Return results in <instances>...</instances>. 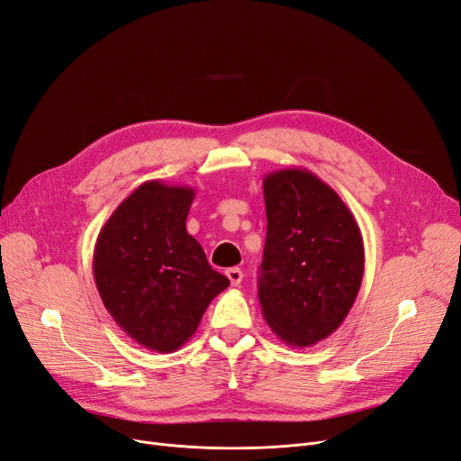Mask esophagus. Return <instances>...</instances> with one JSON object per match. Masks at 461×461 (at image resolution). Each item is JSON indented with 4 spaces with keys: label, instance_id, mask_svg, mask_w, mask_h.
Here are the masks:
<instances>
[{
    "label": "esophagus",
    "instance_id": "34e87169",
    "mask_svg": "<svg viewBox=\"0 0 461 461\" xmlns=\"http://www.w3.org/2000/svg\"><path fill=\"white\" fill-rule=\"evenodd\" d=\"M226 275H228V278H230L231 286H239V285H241V280H243V271L239 269V267H230V269L226 271Z\"/></svg>",
    "mask_w": 461,
    "mask_h": 461
}]
</instances>
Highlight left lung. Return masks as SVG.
I'll use <instances>...</instances> for the list:
<instances>
[{
    "label": "left lung",
    "instance_id": "8db88e82",
    "mask_svg": "<svg viewBox=\"0 0 461 461\" xmlns=\"http://www.w3.org/2000/svg\"><path fill=\"white\" fill-rule=\"evenodd\" d=\"M267 235L258 297L273 333L305 348L330 337L364 278V239L339 194L309 169L264 176Z\"/></svg>",
    "mask_w": 461,
    "mask_h": 461
}]
</instances>
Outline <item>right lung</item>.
<instances>
[{
	"mask_svg": "<svg viewBox=\"0 0 461 461\" xmlns=\"http://www.w3.org/2000/svg\"><path fill=\"white\" fill-rule=\"evenodd\" d=\"M194 197L190 186L143 183L114 209L94 247L105 309L137 345L162 354L181 348L230 286L186 231Z\"/></svg>",
	"mask_w": 461,
	"mask_h": 461,
	"instance_id": "1",
	"label": "right lung"
}]
</instances>
